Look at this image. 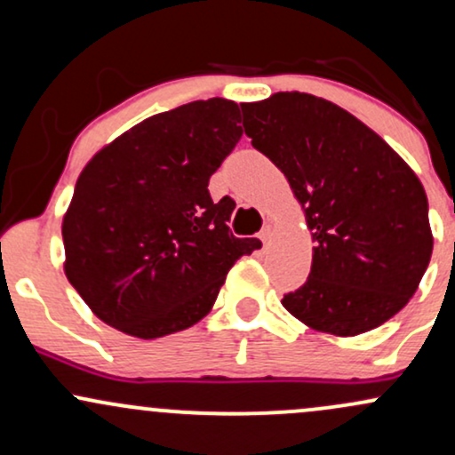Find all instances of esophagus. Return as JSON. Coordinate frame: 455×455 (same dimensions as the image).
Wrapping results in <instances>:
<instances>
[{
	"label": "esophagus",
	"instance_id": "34e87169",
	"mask_svg": "<svg viewBox=\"0 0 455 455\" xmlns=\"http://www.w3.org/2000/svg\"><path fill=\"white\" fill-rule=\"evenodd\" d=\"M259 237H260V242H263L265 245H267V243H269V239H271V227H265L263 231L259 233Z\"/></svg>",
	"mask_w": 455,
	"mask_h": 455
}]
</instances>
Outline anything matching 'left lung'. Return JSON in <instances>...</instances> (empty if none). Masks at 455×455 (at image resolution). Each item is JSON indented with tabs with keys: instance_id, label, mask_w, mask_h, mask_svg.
<instances>
[{
	"instance_id": "8db88e82",
	"label": "left lung",
	"mask_w": 455,
	"mask_h": 455,
	"mask_svg": "<svg viewBox=\"0 0 455 455\" xmlns=\"http://www.w3.org/2000/svg\"><path fill=\"white\" fill-rule=\"evenodd\" d=\"M242 111L245 134L289 180L315 242L306 284L282 306L344 338L398 315L435 243L411 166L355 115L310 93L280 92Z\"/></svg>"
}]
</instances>
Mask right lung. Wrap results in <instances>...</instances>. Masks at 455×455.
I'll return each mask as SVG.
<instances>
[{
    "label": "right lung",
    "mask_w": 455,
    "mask_h": 455,
    "mask_svg": "<svg viewBox=\"0 0 455 455\" xmlns=\"http://www.w3.org/2000/svg\"><path fill=\"white\" fill-rule=\"evenodd\" d=\"M239 122L233 100L184 104L130 128L78 175L64 271L107 325L143 340L192 327L235 260L260 248L228 231L233 198L213 203L207 190L242 139Z\"/></svg>",
    "instance_id": "add662e5"
}]
</instances>
